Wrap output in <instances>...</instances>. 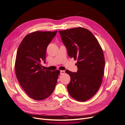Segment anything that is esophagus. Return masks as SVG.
Segmentation results:
<instances>
[{"label": "esophagus", "instance_id": "34e87169", "mask_svg": "<svg viewBox=\"0 0 125 125\" xmlns=\"http://www.w3.org/2000/svg\"><path fill=\"white\" fill-rule=\"evenodd\" d=\"M64 71H60V75H62L64 73Z\"/></svg>", "mask_w": 125, "mask_h": 125}]
</instances>
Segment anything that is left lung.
Here are the masks:
<instances>
[{
  "instance_id": "obj_1",
  "label": "left lung",
  "mask_w": 125,
  "mask_h": 125,
  "mask_svg": "<svg viewBox=\"0 0 125 125\" xmlns=\"http://www.w3.org/2000/svg\"><path fill=\"white\" fill-rule=\"evenodd\" d=\"M70 57L77 59L78 70H66L71 77L67 85L70 96L85 101L98 92L102 82L105 67L103 52L94 34L82 27L59 31Z\"/></svg>"
}]
</instances>
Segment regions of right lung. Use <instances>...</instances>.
<instances>
[{
	"instance_id": "add662e5",
	"label": "right lung",
	"mask_w": 125,
	"mask_h": 125,
	"mask_svg": "<svg viewBox=\"0 0 125 125\" xmlns=\"http://www.w3.org/2000/svg\"><path fill=\"white\" fill-rule=\"evenodd\" d=\"M57 31H37L26 35L19 46L15 62V72L20 84L28 96L43 100L54 91L60 71H50L42 68L46 62L47 46Z\"/></svg>"
}]
</instances>
